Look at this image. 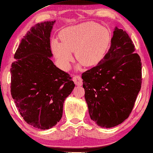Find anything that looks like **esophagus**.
Masks as SVG:
<instances>
[{
  "instance_id": "obj_1",
  "label": "esophagus",
  "mask_w": 153,
  "mask_h": 153,
  "mask_svg": "<svg viewBox=\"0 0 153 153\" xmlns=\"http://www.w3.org/2000/svg\"><path fill=\"white\" fill-rule=\"evenodd\" d=\"M73 80H74L75 84H76L77 86H82V84H83L81 77L79 76H75L73 77Z\"/></svg>"
}]
</instances>
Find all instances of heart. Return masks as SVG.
Listing matches in <instances>:
<instances>
[{
    "mask_svg": "<svg viewBox=\"0 0 153 153\" xmlns=\"http://www.w3.org/2000/svg\"><path fill=\"white\" fill-rule=\"evenodd\" d=\"M60 39H54L51 49L62 69L70 68L74 60V52L81 65L94 66L100 62L110 47L111 33L109 29L94 22H86L64 28Z\"/></svg>",
    "mask_w": 153,
    "mask_h": 153,
    "instance_id": "heart-1",
    "label": "heart"
}]
</instances>
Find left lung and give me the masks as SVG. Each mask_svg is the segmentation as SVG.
Listing matches in <instances>:
<instances>
[{"mask_svg": "<svg viewBox=\"0 0 153 153\" xmlns=\"http://www.w3.org/2000/svg\"><path fill=\"white\" fill-rule=\"evenodd\" d=\"M128 34L114 28L107 54L82 74L91 120L111 128L129 117L141 88L142 62Z\"/></svg>", "mask_w": 153, "mask_h": 153, "instance_id": "obj_1", "label": "left lung"}]
</instances>
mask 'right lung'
<instances>
[{"instance_id": "right-lung-1", "label": "right lung", "mask_w": 153, "mask_h": 153, "mask_svg": "<svg viewBox=\"0 0 153 153\" xmlns=\"http://www.w3.org/2000/svg\"><path fill=\"white\" fill-rule=\"evenodd\" d=\"M56 21L38 23L24 36L11 68V93L24 120L49 129L61 119L65 99L75 87L71 77L54 64L50 34Z\"/></svg>"}]
</instances>
